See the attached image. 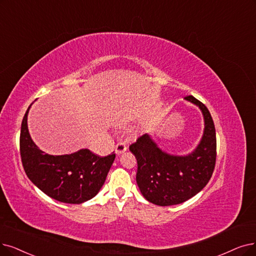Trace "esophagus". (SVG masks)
Masks as SVG:
<instances>
[{"label": "esophagus", "instance_id": "34e87169", "mask_svg": "<svg viewBox=\"0 0 256 256\" xmlns=\"http://www.w3.org/2000/svg\"><path fill=\"white\" fill-rule=\"evenodd\" d=\"M126 150H127V145L125 142H118L116 146V152L118 154H122V153H124Z\"/></svg>", "mask_w": 256, "mask_h": 256}]
</instances>
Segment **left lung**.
I'll use <instances>...</instances> for the list:
<instances>
[{
    "mask_svg": "<svg viewBox=\"0 0 256 256\" xmlns=\"http://www.w3.org/2000/svg\"><path fill=\"white\" fill-rule=\"evenodd\" d=\"M185 98L200 108L205 120L202 140L191 154L170 156L148 134L129 146L138 162V186L144 198L158 206L178 205L196 196L207 185L216 167V134L210 112L194 96Z\"/></svg>",
    "mask_w": 256,
    "mask_h": 256,
    "instance_id": "obj_1",
    "label": "left lung"
}]
</instances>
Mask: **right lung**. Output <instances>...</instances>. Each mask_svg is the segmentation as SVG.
I'll return each mask as SVG.
<instances>
[{
  "instance_id": "right-lung-1",
  "label": "right lung",
  "mask_w": 256,
  "mask_h": 256,
  "mask_svg": "<svg viewBox=\"0 0 256 256\" xmlns=\"http://www.w3.org/2000/svg\"><path fill=\"white\" fill-rule=\"evenodd\" d=\"M30 106L20 134V153L28 178L48 196L62 202L82 204L94 198L104 185L116 158L114 153L100 158L88 149H82L72 154H47L38 148L28 132Z\"/></svg>"
}]
</instances>
